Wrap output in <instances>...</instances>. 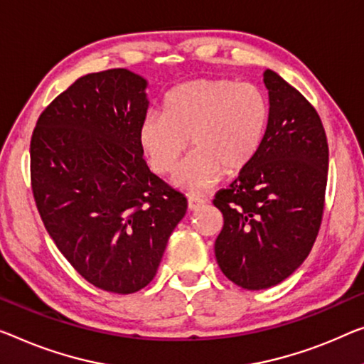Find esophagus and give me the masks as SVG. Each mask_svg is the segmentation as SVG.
<instances>
[{
    "label": "esophagus",
    "instance_id": "esophagus-1",
    "mask_svg": "<svg viewBox=\"0 0 364 364\" xmlns=\"http://www.w3.org/2000/svg\"><path fill=\"white\" fill-rule=\"evenodd\" d=\"M205 204V199L199 196H188V208L191 210H198Z\"/></svg>",
    "mask_w": 364,
    "mask_h": 364
}]
</instances>
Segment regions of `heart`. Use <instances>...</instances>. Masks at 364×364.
<instances>
[{
    "label": "heart",
    "mask_w": 364,
    "mask_h": 364,
    "mask_svg": "<svg viewBox=\"0 0 364 364\" xmlns=\"http://www.w3.org/2000/svg\"><path fill=\"white\" fill-rule=\"evenodd\" d=\"M164 111L145 114L140 149L151 170L171 175L193 140L198 154L180 178L193 189L214 186L222 173L237 176L248 170L263 147L271 116L268 95L258 85L234 78L186 81L168 91Z\"/></svg>",
    "instance_id": "obj_1"
}]
</instances>
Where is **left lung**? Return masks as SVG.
<instances>
[{
	"instance_id": "1",
	"label": "left lung",
	"mask_w": 364,
	"mask_h": 364,
	"mask_svg": "<svg viewBox=\"0 0 364 364\" xmlns=\"http://www.w3.org/2000/svg\"><path fill=\"white\" fill-rule=\"evenodd\" d=\"M269 126L257 159L215 193L224 215L217 263L243 289L279 284L301 267L321 230L328 144L321 116L294 86L267 70Z\"/></svg>"
}]
</instances>
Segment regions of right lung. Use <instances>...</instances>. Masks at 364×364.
Wrapping results in <instances>:
<instances>
[{
    "label": "right lung",
    "mask_w": 364,
    "mask_h": 364,
    "mask_svg": "<svg viewBox=\"0 0 364 364\" xmlns=\"http://www.w3.org/2000/svg\"><path fill=\"white\" fill-rule=\"evenodd\" d=\"M145 86L126 68L85 75L42 111L31 137V188L48 235L88 283L117 294L154 279L188 208L142 156Z\"/></svg>",
    "instance_id": "obj_1"
}]
</instances>
